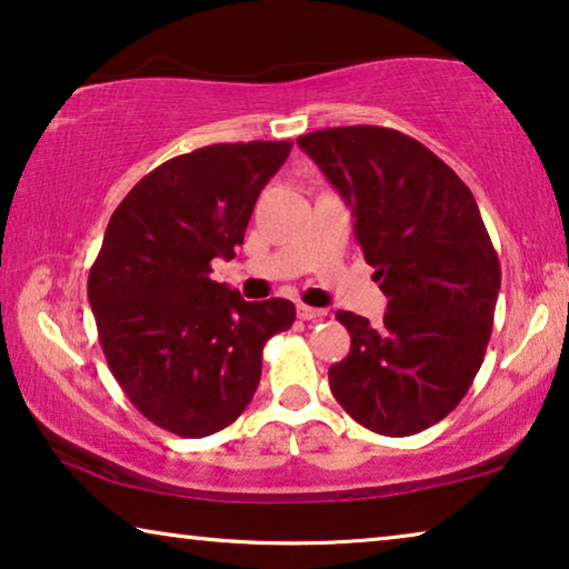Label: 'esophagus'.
<instances>
[{
  "label": "esophagus",
  "mask_w": 569,
  "mask_h": 569,
  "mask_svg": "<svg viewBox=\"0 0 569 569\" xmlns=\"http://www.w3.org/2000/svg\"><path fill=\"white\" fill-rule=\"evenodd\" d=\"M321 317H327L325 309H311V307H303V303L299 307V319L303 321H317Z\"/></svg>",
  "instance_id": "1"
}]
</instances>
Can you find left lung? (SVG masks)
I'll list each match as a JSON object with an SVG mask.
<instances>
[{
  "label": "left lung",
  "instance_id": "1",
  "mask_svg": "<svg viewBox=\"0 0 569 569\" xmlns=\"http://www.w3.org/2000/svg\"><path fill=\"white\" fill-rule=\"evenodd\" d=\"M296 142L350 207L388 299L380 325L337 313L352 345L329 368V388L376 435H417L462 401L493 329L501 262L478 203L445 160L398 130L329 127Z\"/></svg>",
  "mask_w": 569,
  "mask_h": 569
}]
</instances>
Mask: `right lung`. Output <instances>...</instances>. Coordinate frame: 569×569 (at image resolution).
<instances>
[{
	"instance_id": "right-lung-1",
	"label": "right lung",
	"mask_w": 569,
	"mask_h": 569,
	"mask_svg": "<svg viewBox=\"0 0 569 569\" xmlns=\"http://www.w3.org/2000/svg\"><path fill=\"white\" fill-rule=\"evenodd\" d=\"M291 148L219 142L171 158L107 224L89 273L101 350L134 409L178 437L230 427L256 396L262 347L296 319L291 301L252 303L211 281Z\"/></svg>"
}]
</instances>
